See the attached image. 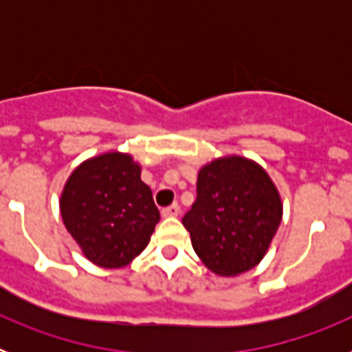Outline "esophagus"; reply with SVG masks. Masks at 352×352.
<instances>
[{"label":"esophagus","mask_w":352,"mask_h":352,"mask_svg":"<svg viewBox=\"0 0 352 352\" xmlns=\"http://www.w3.org/2000/svg\"><path fill=\"white\" fill-rule=\"evenodd\" d=\"M178 213H179V206L176 203L170 204V206H167V208H164V210H162V217H164V219L178 217Z\"/></svg>","instance_id":"1"}]
</instances>
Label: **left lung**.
<instances>
[{"label":"left lung","instance_id":"obj_1","mask_svg":"<svg viewBox=\"0 0 352 352\" xmlns=\"http://www.w3.org/2000/svg\"><path fill=\"white\" fill-rule=\"evenodd\" d=\"M280 220V195L268 173L234 155L199 170L197 199L183 226L206 268L236 276L261 263Z\"/></svg>","mask_w":352,"mask_h":352}]
</instances>
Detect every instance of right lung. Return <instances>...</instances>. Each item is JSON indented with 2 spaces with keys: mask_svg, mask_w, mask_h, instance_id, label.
I'll use <instances>...</instances> for the list:
<instances>
[{
  "mask_svg": "<svg viewBox=\"0 0 352 352\" xmlns=\"http://www.w3.org/2000/svg\"><path fill=\"white\" fill-rule=\"evenodd\" d=\"M60 210L84 256L109 270L132 263L160 220L141 166L118 151L89 158L70 174Z\"/></svg>",
  "mask_w": 352,
  "mask_h": 352,
  "instance_id": "1",
  "label": "right lung"
}]
</instances>
